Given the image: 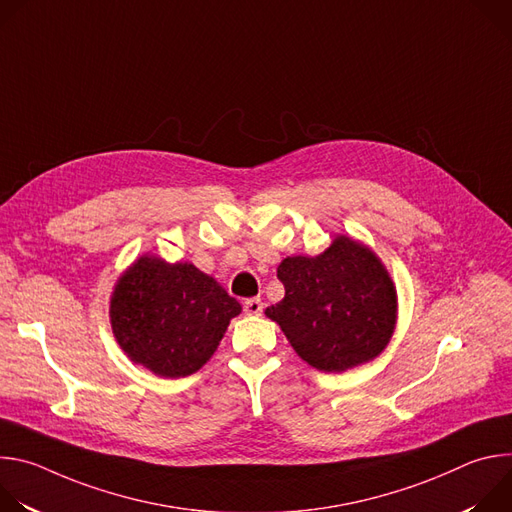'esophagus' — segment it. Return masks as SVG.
<instances>
[{"label": "esophagus", "instance_id": "34e87169", "mask_svg": "<svg viewBox=\"0 0 512 512\" xmlns=\"http://www.w3.org/2000/svg\"><path fill=\"white\" fill-rule=\"evenodd\" d=\"M243 310L249 314V316H259L263 312V302L261 298H249L243 302Z\"/></svg>", "mask_w": 512, "mask_h": 512}]
</instances>
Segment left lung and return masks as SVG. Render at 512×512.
Instances as JSON below:
<instances>
[{"label": "left lung", "mask_w": 512, "mask_h": 512, "mask_svg": "<svg viewBox=\"0 0 512 512\" xmlns=\"http://www.w3.org/2000/svg\"><path fill=\"white\" fill-rule=\"evenodd\" d=\"M277 279L285 298L265 314L314 369L342 373L387 346L397 294L387 269L367 247L338 237L318 257L283 259Z\"/></svg>", "instance_id": "left-lung-1"}]
</instances>
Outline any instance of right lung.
Wrapping results in <instances>:
<instances>
[{"label":"right lung","mask_w":512,"mask_h":512,"mask_svg":"<svg viewBox=\"0 0 512 512\" xmlns=\"http://www.w3.org/2000/svg\"><path fill=\"white\" fill-rule=\"evenodd\" d=\"M241 304L190 263L141 257L115 285L111 326L123 352L168 379L196 373Z\"/></svg>","instance_id":"right-lung-1"}]
</instances>
